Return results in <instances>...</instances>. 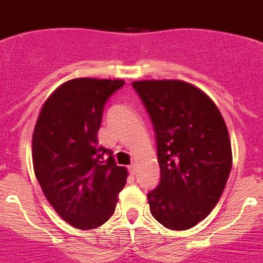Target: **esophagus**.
Listing matches in <instances>:
<instances>
[{
    "label": "esophagus",
    "mask_w": 263,
    "mask_h": 263,
    "mask_svg": "<svg viewBox=\"0 0 263 263\" xmlns=\"http://www.w3.org/2000/svg\"><path fill=\"white\" fill-rule=\"evenodd\" d=\"M129 171H130V174H132V175H136L137 174V164H132V166L129 167Z\"/></svg>",
    "instance_id": "34e87169"
}]
</instances>
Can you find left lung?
Returning <instances> with one entry per match:
<instances>
[{"label":"left lung","mask_w":263,"mask_h":263,"mask_svg":"<svg viewBox=\"0 0 263 263\" xmlns=\"http://www.w3.org/2000/svg\"><path fill=\"white\" fill-rule=\"evenodd\" d=\"M132 84L157 133L160 182L147 195L150 212L168 229H190L215 208L231 174L227 124L212 99L190 83Z\"/></svg>","instance_id":"1"}]
</instances>
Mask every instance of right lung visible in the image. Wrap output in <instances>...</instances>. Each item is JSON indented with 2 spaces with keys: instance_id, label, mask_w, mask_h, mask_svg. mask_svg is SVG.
<instances>
[{
  "instance_id": "1",
  "label": "right lung",
  "mask_w": 263,
  "mask_h": 263,
  "mask_svg": "<svg viewBox=\"0 0 263 263\" xmlns=\"http://www.w3.org/2000/svg\"><path fill=\"white\" fill-rule=\"evenodd\" d=\"M124 80L80 78L63 83L39 111L32 133V166L55 212L78 229H95L115 213L127 170L97 132L106 100Z\"/></svg>"
}]
</instances>
